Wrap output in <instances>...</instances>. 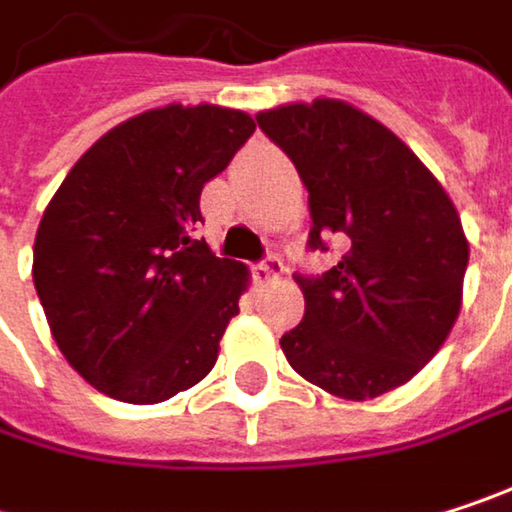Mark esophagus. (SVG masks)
Instances as JSON below:
<instances>
[{"label":"esophagus","instance_id":"obj_1","mask_svg":"<svg viewBox=\"0 0 512 512\" xmlns=\"http://www.w3.org/2000/svg\"><path fill=\"white\" fill-rule=\"evenodd\" d=\"M287 269H284V260L278 255H266L260 263H255V275L260 281H269V278H281Z\"/></svg>","mask_w":512,"mask_h":512}]
</instances>
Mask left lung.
<instances>
[{
	"instance_id": "8db88e82",
	"label": "left lung",
	"mask_w": 512,
	"mask_h": 512,
	"mask_svg": "<svg viewBox=\"0 0 512 512\" xmlns=\"http://www.w3.org/2000/svg\"><path fill=\"white\" fill-rule=\"evenodd\" d=\"M311 207V252L344 246L323 275H293L305 317L281 335L290 367L344 400L409 382L451 335L468 240L454 201L388 127L341 100L257 115Z\"/></svg>"
}]
</instances>
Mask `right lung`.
Segmentation results:
<instances>
[{"instance_id": "add662e5", "label": "right lung", "mask_w": 512, "mask_h": 512, "mask_svg": "<svg viewBox=\"0 0 512 512\" xmlns=\"http://www.w3.org/2000/svg\"><path fill=\"white\" fill-rule=\"evenodd\" d=\"M255 121L222 106H162L97 139L38 225L32 278L70 367L124 403H162L201 382L249 269L195 240L201 189Z\"/></svg>"}]
</instances>
